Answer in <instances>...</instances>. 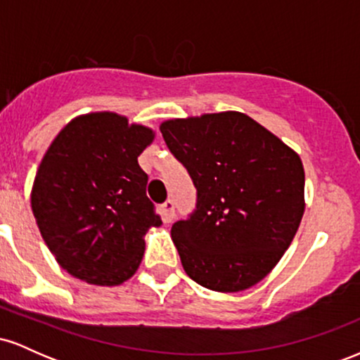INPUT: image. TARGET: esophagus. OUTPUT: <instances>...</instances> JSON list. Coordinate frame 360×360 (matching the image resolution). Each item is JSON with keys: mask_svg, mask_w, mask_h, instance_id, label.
<instances>
[{"mask_svg": "<svg viewBox=\"0 0 360 360\" xmlns=\"http://www.w3.org/2000/svg\"><path fill=\"white\" fill-rule=\"evenodd\" d=\"M160 213H162V220L169 223L172 221V218H174V203H172L171 200H167L166 203L160 205Z\"/></svg>", "mask_w": 360, "mask_h": 360, "instance_id": "obj_1", "label": "esophagus"}]
</instances>
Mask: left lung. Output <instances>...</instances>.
<instances>
[{"mask_svg":"<svg viewBox=\"0 0 360 360\" xmlns=\"http://www.w3.org/2000/svg\"><path fill=\"white\" fill-rule=\"evenodd\" d=\"M198 203L171 237L186 274L218 292L249 289L274 269L304 213L300 155L240 111L160 123Z\"/></svg>","mask_w":360,"mask_h":360,"instance_id":"8db88e82","label":"left lung"}]
</instances>
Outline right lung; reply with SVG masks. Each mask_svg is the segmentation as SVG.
Wrapping results in <instances>:
<instances>
[{
	"mask_svg": "<svg viewBox=\"0 0 360 360\" xmlns=\"http://www.w3.org/2000/svg\"><path fill=\"white\" fill-rule=\"evenodd\" d=\"M155 137L113 111L76 117L52 140L32 186V212L57 264L96 286H118L142 262L159 214L139 155Z\"/></svg>",
	"mask_w": 360,
	"mask_h": 360,
	"instance_id": "right-lung-1",
	"label": "right lung"
}]
</instances>
